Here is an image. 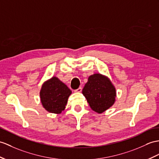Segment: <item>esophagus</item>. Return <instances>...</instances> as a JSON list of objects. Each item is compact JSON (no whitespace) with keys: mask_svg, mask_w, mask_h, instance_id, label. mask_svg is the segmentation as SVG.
I'll return each instance as SVG.
<instances>
[{"mask_svg":"<svg viewBox=\"0 0 159 159\" xmlns=\"http://www.w3.org/2000/svg\"><path fill=\"white\" fill-rule=\"evenodd\" d=\"M82 87H80V88H77V90H75L74 91L75 92H82Z\"/></svg>","mask_w":159,"mask_h":159,"instance_id":"1","label":"esophagus"}]
</instances>
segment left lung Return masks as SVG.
Listing matches in <instances>:
<instances>
[{
    "instance_id": "1",
    "label": "left lung",
    "mask_w": 159,
    "mask_h": 159,
    "mask_svg": "<svg viewBox=\"0 0 159 159\" xmlns=\"http://www.w3.org/2000/svg\"><path fill=\"white\" fill-rule=\"evenodd\" d=\"M82 94L91 109L98 113L113 105L116 96L115 88L110 80L100 74H94L88 77Z\"/></svg>"
}]
</instances>
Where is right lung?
Instances as JSON below:
<instances>
[{"mask_svg":"<svg viewBox=\"0 0 159 159\" xmlns=\"http://www.w3.org/2000/svg\"><path fill=\"white\" fill-rule=\"evenodd\" d=\"M71 90L56 77L46 82L40 91V99L44 109L50 113H61L66 106Z\"/></svg>","mask_w":159,"mask_h":159,"instance_id":"obj_1","label":"right lung"}]
</instances>
